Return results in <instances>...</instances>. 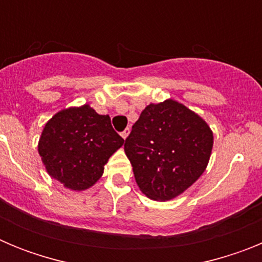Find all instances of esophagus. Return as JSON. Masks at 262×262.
I'll return each mask as SVG.
<instances>
[{
  "label": "esophagus",
  "mask_w": 262,
  "mask_h": 262,
  "mask_svg": "<svg viewBox=\"0 0 262 262\" xmlns=\"http://www.w3.org/2000/svg\"><path fill=\"white\" fill-rule=\"evenodd\" d=\"M128 134H129V128H128V127H127V128L124 129L123 133L120 134V135H122V138H123V139H126L127 136H128Z\"/></svg>",
  "instance_id": "obj_1"
}]
</instances>
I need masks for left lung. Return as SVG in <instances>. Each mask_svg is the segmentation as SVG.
<instances>
[{
    "instance_id": "obj_1",
    "label": "left lung",
    "mask_w": 262,
    "mask_h": 262,
    "mask_svg": "<svg viewBox=\"0 0 262 262\" xmlns=\"http://www.w3.org/2000/svg\"><path fill=\"white\" fill-rule=\"evenodd\" d=\"M212 143V131L200 115L166 99L142 111L124 152L139 189L151 200L169 201L202 176Z\"/></svg>"
}]
</instances>
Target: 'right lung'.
<instances>
[{"label":"right lung","mask_w":262,"mask_h":262,"mask_svg":"<svg viewBox=\"0 0 262 262\" xmlns=\"http://www.w3.org/2000/svg\"><path fill=\"white\" fill-rule=\"evenodd\" d=\"M124 140L108 115L89 105L59 111L46 123L38 151L48 174L71 190L93 186L110 156Z\"/></svg>","instance_id":"1"}]
</instances>
